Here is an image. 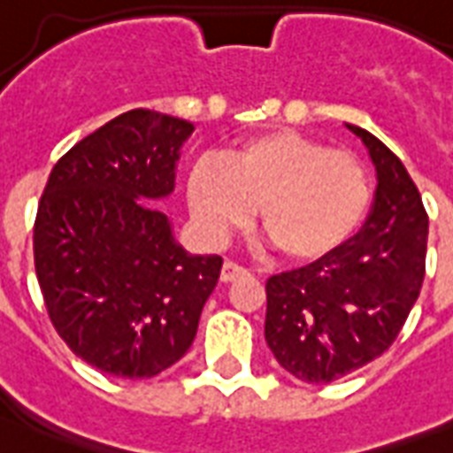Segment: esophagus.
Returning a JSON list of instances; mask_svg holds the SVG:
<instances>
[{"label": "esophagus", "mask_w": 453, "mask_h": 453, "mask_svg": "<svg viewBox=\"0 0 453 453\" xmlns=\"http://www.w3.org/2000/svg\"><path fill=\"white\" fill-rule=\"evenodd\" d=\"M247 275V268H242L237 263L226 261L223 263V268H220V282H234V280H240V277Z\"/></svg>", "instance_id": "esophagus-1"}]
</instances>
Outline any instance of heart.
I'll use <instances>...</instances> for the list:
<instances>
[{"instance_id": "1", "label": "heart", "mask_w": 453, "mask_h": 453, "mask_svg": "<svg viewBox=\"0 0 453 453\" xmlns=\"http://www.w3.org/2000/svg\"><path fill=\"white\" fill-rule=\"evenodd\" d=\"M185 197L209 240H226L258 211L263 233L284 258L317 261L355 234L372 190L350 152L294 131H268L230 145L223 159H197Z\"/></svg>"}]
</instances>
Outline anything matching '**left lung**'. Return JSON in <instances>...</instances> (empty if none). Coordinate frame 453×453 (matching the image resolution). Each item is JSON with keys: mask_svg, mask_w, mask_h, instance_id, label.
Instances as JSON below:
<instances>
[{"mask_svg": "<svg viewBox=\"0 0 453 453\" xmlns=\"http://www.w3.org/2000/svg\"><path fill=\"white\" fill-rule=\"evenodd\" d=\"M345 127L376 169L365 226L334 254L265 282V341L282 369L305 383H331L380 357L426 275L428 213L414 180L373 134Z\"/></svg>", "mask_w": 453, "mask_h": 453, "instance_id": "1", "label": "left lung"}]
</instances>
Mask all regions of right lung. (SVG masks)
Here are the masks:
<instances>
[{
    "instance_id": "1",
    "label": "right lung",
    "mask_w": 453,
    "mask_h": 453,
    "mask_svg": "<svg viewBox=\"0 0 453 453\" xmlns=\"http://www.w3.org/2000/svg\"><path fill=\"white\" fill-rule=\"evenodd\" d=\"M190 122L129 110L53 166L35 268L70 350L117 379H152L190 350L223 258L190 254L155 204L176 188Z\"/></svg>"
}]
</instances>
